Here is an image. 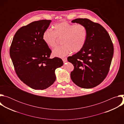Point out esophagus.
I'll list each match as a JSON object with an SVG mask.
<instances>
[{
	"mask_svg": "<svg viewBox=\"0 0 124 124\" xmlns=\"http://www.w3.org/2000/svg\"><path fill=\"white\" fill-rule=\"evenodd\" d=\"M62 60H63V61L64 63H65V62H66L67 61V58H63Z\"/></svg>",
	"mask_w": 124,
	"mask_h": 124,
	"instance_id": "esophagus-1",
	"label": "esophagus"
}]
</instances>
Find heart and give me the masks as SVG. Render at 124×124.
Segmentation results:
<instances>
[{"label": "heart", "mask_w": 124, "mask_h": 124, "mask_svg": "<svg viewBox=\"0 0 124 124\" xmlns=\"http://www.w3.org/2000/svg\"><path fill=\"white\" fill-rule=\"evenodd\" d=\"M87 37V30L82 24H70L63 22L54 25V30H46L43 34V40L49 47H55L58 39H62V46L52 50L54 56L64 57L72 51H79L84 46Z\"/></svg>", "instance_id": "heart-1"}]
</instances>
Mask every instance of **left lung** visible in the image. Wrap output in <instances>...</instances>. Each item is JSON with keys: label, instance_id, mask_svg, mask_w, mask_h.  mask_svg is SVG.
Wrapping results in <instances>:
<instances>
[{"label": "left lung", "instance_id": "8db88e82", "mask_svg": "<svg viewBox=\"0 0 124 124\" xmlns=\"http://www.w3.org/2000/svg\"><path fill=\"white\" fill-rule=\"evenodd\" d=\"M72 23L84 25L87 37L83 47L67 58L74 66L70 78L80 87L93 88L102 82L108 74L113 45L108 32L101 24L87 19H76Z\"/></svg>", "mask_w": 124, "mask_h": 124}]
</instances>
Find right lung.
<instances>
[{"mask_svg":"<svg viewBox=\"0 0 124 124\" xmlns=\"http://www.w3.org/2000/svg\"><path fill=\"white\" fill-rule=\"evenodd\" d=\"M51 20L33 22L15 34L10 55L16 73L25 84L35 90H44L56 80L55 70L63 65L58 57L49 58L51 51L43 40Z\"/></svg>","mask_w":124,"mask_h":124,"instance_id":"add662e5","label":"right lung"}]
</instances>
